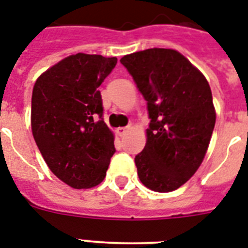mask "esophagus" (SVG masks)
Segmentation results:
<instances>
[{"mask_svg":"<svg viewBox=\"0 0 248 248\" xmlns=\"http://www.w3.org/2000/svg\"><path fill=\"white\" fill-rule=\"evenodd\" d=\"M127 130H128V127H118L117 128V134H118L120 136H124V134L127 132Z\"/></svg>","mask_w":248,"mask_h":248,"instance_id":"esophagus-1","label":"esophagus"}]
</instances>
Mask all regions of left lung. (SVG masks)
Wrapping results in <instances>:
<instances>
[{"label":"left lung","instance_id":"obj_1","mask_svg":"<svg viewBox=\"0 0 248 248\" xmlns=\"http://www.w3.org/2000/svg\"><path fill=\"white\" fill-rule=\"evenodd\" d=\"M121 63L147 100V144L135 155L140 181L172 192L194 175L207 152L216 113L207 79L171 48H148Z\"/></svg>","mask_w":248,"mask_h":248}]
</instances>
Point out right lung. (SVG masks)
<instances>
[{
	"label": "right lung",
	"instance_id": "obj_1",
	"mask_svg": "<svg viewBox=\"0 0 248 248\" xmlns=\"http://www.w3.org/2000/svg\"><path fill=\"white\" fill-rule=\"evenodd\" d=\"M117 58L76 54L42 73L32 93L33 138L52 173L75 189L104 180L116 152L99 86Z\"/></svg>",
	"mask_w": 248,
	"mask_h": 248
}]
</instances>
